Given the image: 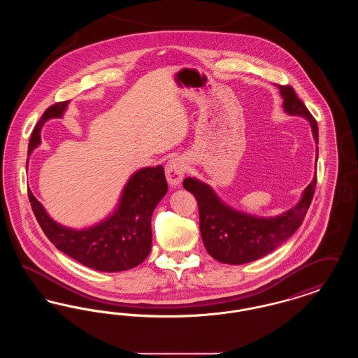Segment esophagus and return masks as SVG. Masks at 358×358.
Wrapping results in <instances>:
<instances>
[{
    "mask_svg": "<svg viewBox=\"0 0 358 358\" xmlns=\"http://www.w3.org/2000/svg\"><path fill=\"white\" fill-rule=\"evenodd\" d=\"M187 171V161L182 157H173L166 164V180L171 187H180Z\"/></svg>",
    "mask_w": 358,
    "mask_h": 358,
    "instance_id": "1",
    "label": "esophagus"
}]
</instances>
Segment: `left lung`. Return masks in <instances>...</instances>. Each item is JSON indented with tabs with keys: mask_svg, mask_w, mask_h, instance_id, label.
Wrapping results in <instances>:
<instances>
[{
	"mask_svg": "<svg viewBox=\"0 0 358 358\" xmlns=\"http://www.w3.org/2000/svg\"><path fill=\"white\" fill-rule=\"evenodd\" d=\"M278 88L285 113L305 118L318 145V124L306 106L299 101L292 87L278 85ZM182 185L199 203L200 231L208 254L225 264H244L268 255L301 227L314 196L317 176L302 192L296 204L273 217L250 215L232 208L213 187L196 177H187Z\"/></svg>",
	"mask_w": 358,
	"mask_h": 358,
	"instance_id": "left-lung-1",
	"label": "left lung"
}]
</instances>
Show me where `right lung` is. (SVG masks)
I'll use <instances>...</instances> for the list:
<instances>
[{
  "mask_svg": "<svg viewBox=\"0 0 358 358\" xmlns=\"http://www.w3.org/2000/svg\"><path fill=\"white\" fill-rule=\"evenodd\" d=\"M69 102L56 103L37 122L28 145V157L41 143V129L50 120L63 118ZM29 158L27 159L28 168ZM168 184L164 166L134 171L120 192L114 210L101 222L71 228L55 222L28 189L34 216L52 244L76 262L102 273H120L141 264L152 250V215L165 197Z\"/></svg>",
  "mask_w": 358,
  "mask_h": 358,
  "instance_id": "add662e5",
  "label": "right lung"
}]
</instances>
